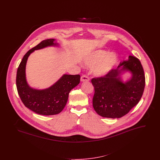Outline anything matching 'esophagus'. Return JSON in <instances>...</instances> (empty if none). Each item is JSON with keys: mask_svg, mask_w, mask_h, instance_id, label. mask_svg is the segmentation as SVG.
<instances>
[{"mask_svg": "<svg viewBox=\"0 0 160 160\" xmlns=\"http://www.w3.org/2000/svg\"><path fill=\"white\" fill-rule=\"evenodd\" d=\"M81 82H88L89 80V78L86 76H82L80 78Z\"/></svg>", "mask_w": 160, "mask_h": 160, "instance_id": "34e87169", "label": "esophagus"}]
</instances>
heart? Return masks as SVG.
Returning a JSON list of instances; mask_svg holds the SVG:
<instances>
[{
    "label": "heart",
    "instance_id": "1",
    "mask_svg": "<svg viewBox=\"0 0 160 160\" xmlns=\"http://www.w3.org/2000/svg\"><path fill=\"white\" fill-rule=\"evenodd\" d=\"M117 54L102 50H94L84 58V63L88 67H93L92 74L95 77H104L109 74L117 64Z\"/></svg>",
    "mask_w": 160,
    "mask_h": 160
}]
</instances>
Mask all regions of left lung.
I'll use <instances>...</instances> for the list:
<instances>
[{
  "label": "left lung",
  "mask_w": 160,
  "mask_h": 160,
  "mask_svg": "<svg viewBox=\"0 0 160 160\" xmlns=\"http://www.w3.org/2000/svg\"><path fill=\"white\" fill-rule=\"evenodd\" d=\"M126 72L131 77L124 82L122 75ZM95 89L93 107L103 118H120L136 106L144 91L145 77L143 67L137 58L129 56L118 68L105 76L92 78Z\"/></svg>",
  "instance_id": "left-lung-1"
}]
</instances>
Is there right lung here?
I'll list each match as a JSON object with an SVG mask.
<instances>
[{
    "label": "right lung",
    "instance_id": "1",
    "mask_svg": "<svg viewBox=\"0 0 160 160\" xmlns=\"http://www.w3.org/2000/svg\"><path fill=\"white\" fill-rule=\"evenodd\" d=\"M48 47H59L55 39H47L29 50L24 56L17 72L16 85L23 104L37 114L49 116L59 114L66 106L69 93L80 83V75L63 74L53 84L44 89L31 87L27 82L26 67L29 56L35 50Z\"/></svg>",
    "mask_w": 160,
    "mask_h": 160
}]
</instances>
